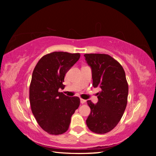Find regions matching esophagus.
Masks as SVG:
<instances>
[{"instance_id":"obj_1","label":"esophagus","mask_w":156,"mask_h":156,"mask_svg":"<svg viewBox=\"0 0 156 156\" xmlns=\"http://www.w3.org/2000/svg\"><path fill=\"white\" fill-rule=\"evenodd\" d=\"M85 102H86L85 100H84V99H83V98H80V103H81V104L85 103Z\"/></svg>"}]
</instances>
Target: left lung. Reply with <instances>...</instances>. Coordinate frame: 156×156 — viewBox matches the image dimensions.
<instances>
[{"label": "left lung", "mask_w": 156, "mask_h": 156, "mask_svg": "<svg viewBox=\"0 0 156 156\" xmlns=\"http://www.w3.org/2000/svg\"><path fill=\"white\" fill-rule=\"evenodd\" d=\"M85 60L91 68L94 87L98 86V101L87 102L91 113L87 125L94 133H106L115 127L127 104L129 87L125 72L117 60L105 54H85Z\"/></svg>", "instance_id": "8db88e82"}]
</instances>
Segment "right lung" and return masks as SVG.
<instances>
[{"instance_id":"right-lung-1","label":"right lung","mask_w":156,"mask_h":156,"mask_svg":"<svg viewBox=\"0 0 156 156\" xmlns=\"http://www.w3.org/2000/svg\"><path fill=\"white\" fill-rule=\"evenodd\" d=\"M80 57L79 53L54 51L44 55L37 63L30 86L31 112L37 122L51 135L65 133L71 118L80 105L77 96L59 92L65 88V76Z\"/></svg>"}]
</instances>
